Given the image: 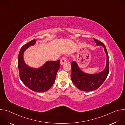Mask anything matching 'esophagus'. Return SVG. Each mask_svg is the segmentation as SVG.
<instances>
[{
	"instance_id": "34e87169",
	"label": "esophagus",
	"mask_w": 125,
	"mask_h": 125,
	"mask_svg": "<svg viewBox=\"0 0 125 125\" xmlns=\"http://www.w3.org/2000/svg\"><path fill=\"white\" fill-rule=\"evenodd\" d=\"M66 62H67V59H66V57L65 56H64L63 57H62V58L61 59V60H60L61 65L64 64Z\"/></svg>"
}]
</instances>
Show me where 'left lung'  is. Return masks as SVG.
Returning <instances> with one entry per match:
<instances>
[{"instance_id": "left-lung-1", "label": "left lung", "mask_w": 125, "mask_h": 125, "mask_svg": "<svg viewBox=\"0 0 125 125\" xmlns=\"http://www.w3.org/2000/svg\"><path fill=\"white\" fill-rule=\"evenodd\" d=\"M94 40L97 45L103 46L107 55L106 66L103 71L95 74H87L82 72L76 62L73 61L71 63V80L79 90L84 92H90L96 90L105 81L109 74V56L106 48L101 42L95 39H94Z\"/></svg>"}]
</instances>
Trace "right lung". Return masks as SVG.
<instances>
[{"instance_id":"1","label":"right lung","mask_w":125,"mask_h":125,"mask_svg":"<svg viewBox=\"0 0 125 125\" xmlns=\"http://www.w3.org/2000/svg\"><path fill=\"white\" fill-rule=\"evenodd\" d=\"M35 43V40H33L24 45L20 49L18 60L19 76L23 83L30 90L37 92H44L48 91L54 83L60 67V60L47 61L38 69L28 66L24 62L23 53L27 48Z\"/></svg>"}]
</instances>
